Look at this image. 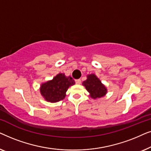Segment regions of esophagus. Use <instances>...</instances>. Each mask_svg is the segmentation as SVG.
I'll use <instances>...</instances> for the list:
<instances>
[{"label":"esophagus","instance_id":"34e87169","mask_svg":"<svg viewBox=\"0 0 151 151\" xmlns=\"http://www.w3.org/2000/svg\"><path fill=\"white\" fill-rule=\"evenodd\" d=\"M76 83L77 84H81V80H80V79L76 80Z\"/></svg>","mask_w":151,"mask_h":151}]
</instances>
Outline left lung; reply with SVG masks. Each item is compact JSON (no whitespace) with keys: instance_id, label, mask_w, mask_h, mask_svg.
<instances>
[{"instance_id":"left-lung-1","label":"left lung","mask_w":151,"mask_h":151,"mask_svg":"<svg viewBox=\"0 0 151 151\" xmlns=\"http://www.w3.org/2000/svg\"><path fill=\"white\" fill-rule=\"evenodd\" d=\"M86 78L87 79L82 82V85L89 93L91 98L96 100V99L102 98L106 96L107 93V88L96 76V74H88Z\"/></svg>"}]
</instances>
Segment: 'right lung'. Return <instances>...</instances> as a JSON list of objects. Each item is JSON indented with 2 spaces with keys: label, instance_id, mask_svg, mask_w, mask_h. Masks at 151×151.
<instances>
[{
  "label": "right lung",
  "instance_id": "1",
  "mask_svg": "<svg viewBox=\"0 0 151 151\" xmlns=\"http://www.w3.org/2000/svg\"><path fill=\"white\" fill-rule=\"evenodd\" d=\"M74 84L75 81L71 76L60 73L52 80L41 84L40 92L47 102H57L65 99L68 88Z\"/></svg>",
  "mask_w": 151,
  "mask_h": 151
}]
</instances>
